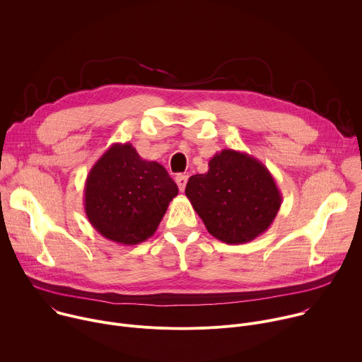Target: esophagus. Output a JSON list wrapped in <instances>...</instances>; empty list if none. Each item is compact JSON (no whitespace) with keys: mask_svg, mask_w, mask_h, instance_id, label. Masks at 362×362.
Wrapping results in <instances>:
<instances>
[{"mask_svg":"<svg viewBox=\"0 0 362 362\" xmlns=\"http://www.w3.org/2000/svg\"><path fill=\"white\" fill-rule=\"evenodd\" d=\"M175 180H176V183H177V186H179V190L183 192L185 187H186V183H187V176H186V175H177V176L175 177Z\"/></svg>","mask_w":362,"mask_h":362,"instance_id":"esophagus-1","label":"esophagus"}]
</instances>
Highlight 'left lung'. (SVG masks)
Here are the masks:
<instances>
[{"instance_id": "left-lung-1", "label": "left lung", "mask_w": 362, "mask_h": 362, "mask_svg": "<svg viewBox=\"0 0 362 362\" xmlns=\"http://www.w3.org/2000/svg\"><path fill=\"white\" fill-rule=\"evenodd\" d=\"M185 193L208 232L229 245L262 235L282 203L268 168L250 154L232 148L216 153L208 172L189 179Z\"/></svg>"}]
</instances>
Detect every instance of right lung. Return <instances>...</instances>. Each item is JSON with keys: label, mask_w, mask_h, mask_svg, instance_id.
I'll use <instances>...</instances> for the list:
<instances>
[{"label": "right lung", "mask_w": 362, "mask_h": 362, "mask_svg": "<svg viewBox=\"0 0 362 362\" xmlns=\"http://www.w3.org/2000/svg\"><path fill=\"white\" fill-rule=\"evenodd\" d=\"M177 193L160 163L143 160L132 143H115L88 172L84 211L101 236L137 245L156 232Z\"/></svg>", "instance_id": "1"}]
</instances>
